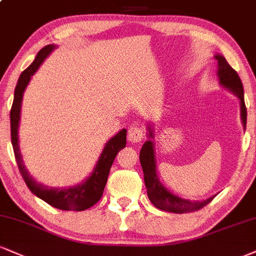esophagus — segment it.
Listing matches in <instances>:
<instances>
[{
  "instance_id": "esophagus-1",
  "label": "esophagus",
  "mask_w": 256,
  "mask_h": 256,
  "mask_svg": "<svg viewBox=\"0 0 256 256\" xmlns=\"http://www.w3.org/2000/svg\"><path fill=\"white\" fill-rule=\"evenodd\" d=\"M146 134H144V128H140V126L137 125H132L128 128V140L131 142V143H138L143 140Z\"/></svg>"
}]
</instances>
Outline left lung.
I'll return each mask as SVG.
<instances>
[{
  "label": "left lung",
  "instance_id": "left-lung-1",
  "mask_svg": "<svg viewBox=\"0 0 256 256\" xmlns=\"http://www.w3.org/2000/svg\"><path fill=\"white\" fill-rule=\"evenodd\" d=\"M218 62V78L222 86L230 89L237 95V98L241 101V118L243 126L246 128L247 124V108L244 104V93H243V84L238 74L229 66L226 58L220 54L214 56ZM149 136L152 138V131L149 128ZM140 160L142 169L144 173V182L146 186V193L149 196L150 202H152L156 208L160 210L173 212V214H187V212L198 211L202 208L208 202H212L211 198L202 200V202H192V200L181 199L178 196L172 194L169 190H166V187L158 181V175H156V163H155V155H154V143L152 140H146L142 146Z\"/></svg>",
  "mask_w": 256,
  "mask_h": 256
}]
</instances>
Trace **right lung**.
I'll use <instances>...</instances> for the list:
<instances>
[{
	"label": "right lung",
	"instance_id": "right-lung-1",
	"mask_svg": "<svg viewBox=\"0 0 256 256\" xmlns=\"http://www.w3.org/2000/svg\"><path fill=\"white\" fill-rule=\"evenodd\" d=\"M56 48L54 45H48L38 52L33 63L21 72L19 81L14 92V101L10 110V138L13 144L15 160L24 182L33 194L38 196L48 205L60 210L66 211H84L87 208L96 204L102 196L104 186H106L107 178H108L110 169L114 161L116 154L126 146V130H122L110 138L104 148V152L98 158L96 167L84 182L78 186L70 187V188H50L44 184L36 182L27 172L22 163V158L19 149V140H18V128L20 122V110L22 95L27 84H28L30 76L34 74L42 60L48 56V54Z\"/></svg>",
	"mask_w": 256,
	"mask_h": 256
}]
</instances>
